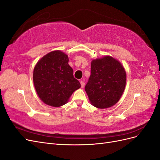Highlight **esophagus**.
Returning a JSON list of instances; mask_svg holds the SVG:
<instances>
[{
  "mask_svg": "<svg viewBox=\"0 0 160 160\" xmlns=\"http://www.w3.org/2000/svg\"><path fill=\"white\" fill-rule=\"evenodd\" d=\"M80 83H81V88H84V86H85V83L83 81H81L80 82Z\"/></svg>",
  "mask_w": 160,
  "mask_h": 160,
  "instance_id": "34e87169",
  "label": "esophagus"
}]
</instances>
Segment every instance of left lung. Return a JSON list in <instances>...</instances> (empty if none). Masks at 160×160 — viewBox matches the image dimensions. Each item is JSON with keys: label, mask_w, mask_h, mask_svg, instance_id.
I'll return each mask as SVG.
<instances>
[{"label": "left lung", "mask_w": 160, "mask_h": 160, "mask_svg": "<svg viewBox=\"0 0 160 160\" xmlns=\"http://www.w3.org/2000/svg\"><path fill=\"white\" fill-rule=\"evenodd\" d=\"M126 84V72L121 62L111 56L91 61V75L85 91L91 105L109 108L118 102Z\"/></svg>", "instance_id": "1"}]
</instances>
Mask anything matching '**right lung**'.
<instances>
[{"mask_svg":"<svg viewBox=\"0 0 160 160\" xmlns=\"http://www.w3.org/2000/svg\"><path fill=\"white\" fill-rule=\"evenodd\" d=\"M69 58L61 51H53L37 62L33 71V83L38 96L45 104L60 107L81 88L68 64Z\"/></svg>","mask_w":160,"mask_h":160,"instance_id":"obj_1","label":"right lung"}]
</instances>
